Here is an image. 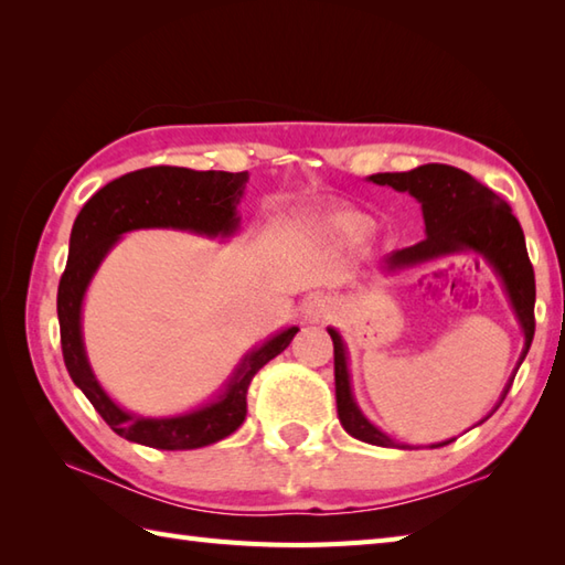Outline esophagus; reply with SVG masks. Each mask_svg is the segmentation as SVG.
<instances>
[{
    "mask_svg": "<svg viewBox=\"0 0 565 565\" xmlns=\"http://www.w3.org/2000/svg\"><path fill=\"white\" fill-rule=\"evenodd\" d=\"M334 310H338V306H334L332 298L328 296H313L310 301L306 303V318L313 320V322H326L334 316Z\"/></svg>",
    "mask_w": 565,
    "mask_h": 565,
    "instance_id": "obj_1",
    "label": "esophagus"
}]
</instances>
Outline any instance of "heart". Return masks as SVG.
<instances>
[{"label": "heart", "instance_id": "b5f03b06", "mask_svg": "<svg viewBox=\"0 0 565 565\" xmlns=\"http://www.w3.org/2000/svg\"><path fill=\"white\" fill-rule=\"evenodd\" d=\"M318 227L326 235L340 237V239H359L366 237L371 231H374V221L369 215L350 211V209H340V211H330L318 218Z\"/></svg>", "mask_w": 565, "mask_h": 565}]
</instances>
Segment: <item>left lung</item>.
<instances>
[{"label":"left lung","mask_w":565,"mask_h":565,"mask_svg":"<svg viewBox=\"0 0 565 565\" xmlns=\"http://www.w3.org/2000/svg\"><path fill=\"white\" fill-rule=\"evenodd\" d=\"M374 184L393 186L395 191H407L423 203V218L427 237L419 239L413 247L395 249L386 257V269H405L415 267L429 259H437L454 252L473 249L493 264L495 274L500 276L505 294L518 316L524 332V350L520 364L524 362L534 340V269L530 255H526L524 233L520 221L512 215V209L502 201L493 189L483 186L463 170H456L449 164H423L411 172H383L369 177ZM334 344V395H338V415L342 427L350 431L354 439H362L376 447H398L388 435L371 425L354 403L350 386V369H347V347L340 332L328 328ZM518 364V369H520ZM514 379V376H512ZM512 379L502 391L500 403L512 386ZM498 403V405H500ZM498 411V407H495ZM490 417V415H488ZM486 417V419H488ZM483 423V419H481ZM454 441V439H449ZM431 444L444 447V444Z\"/></svg>","instance_id":"obj_1"}]
</instances>
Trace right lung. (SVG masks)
<instances>
[{
    "instance_id": "right-lung-1",
    "label": "right lung",
    "mask_w": 565,
    "mask_h": 565,
    "mask_svg": "<svg viewBox=\"0 0 565 565\" xmlns=\"http://www.w3.org/2000/svg\"><path fill=\"white\" fill-rule=\"evenodd\" d=\"M247 172H196L186 167H146L102 186L72 225L67 267L57 286L63 359L75 386L87 395L118 437L152 449H199L221 441L245 423L247 388L257 371L291 344L298 328H286L245 354L218 398L177 417H140L118 407L99 386L82 342L84 291L118 237L140 227H177L209 237L237 231L239 196Z\"/></svg>"
}]
</instances>
